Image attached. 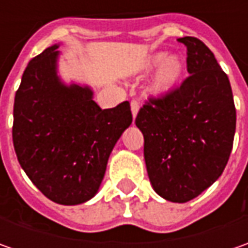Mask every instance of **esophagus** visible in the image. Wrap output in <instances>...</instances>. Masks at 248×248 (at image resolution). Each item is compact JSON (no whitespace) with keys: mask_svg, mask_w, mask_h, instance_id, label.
I'll list each match as a JSON object with an SVG mask.
<instances>
[{"mask_svg":"<svg viewBox=\"0 0 248 248\" xmlns=\"http://www.w3.org/2000/svg\"><path fill=\"white\" fill-rule=\"evenodd\" d=\"M138 110H139V103L137 100H132L131 102V111H132V116H134V119L137 117V114H138Z\"/></svg>","mask_w":248,"mask_h":248,"instance_id":"34e87169","label":"esophagus"}]
</instances>
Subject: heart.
<instances>
[{"label":"heart","instance_id":"1","mask_svg":"<svg viewBox=\"0 0 248 248\" xmlns=\"http://www.w3.org/2000/svg\"><path fill=\"white\" fill-rule=\"evenodd\" d=\"M157 73L155 74L153 80L149 85V90L153 95L163 96L168 95L170 92L175 90L184 77L185 73V64L184 61L178 56H170L167 58L166 52H157L150 55L143 63V70L150 72L158 66Z\"/></svg>","mask_w":248,"mask_h":248}]
</instances>
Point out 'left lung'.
<instances>
[{
  "label": "left lung",
  "instance_id": "obj_1",
  "mask_svg": "<svg viewBox=\"0 0 248 248\" xmlns=\"http://www.w3.org/2000/svg\"><path fill=\"white\" fill-rule=\"evenodd\" d=\"M178 41L187 49L189 77L168 95L149 98L135 124L155 192L186 203L224 172L233 146L236 109L231 82L214 53L196 37Z\"/></svg>",
  "mask_w": 248,
  "mask_h": 248
}]
</instances>
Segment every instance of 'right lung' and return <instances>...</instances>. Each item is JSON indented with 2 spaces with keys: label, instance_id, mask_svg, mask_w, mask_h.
I'll use <instances>...</instances> for the list:
<instances>
[{
  "label": "right lung",
  "instance_id": "right-lung-1",
  "mask_svg": "<svg viewBox=\"0 0 248 248\" xmlns=\"http://www.w3.org/2000/svg\"><path fill=\"white\" fill-rule=\"evenodd\" d=\"M58 48H46L27 64L15 95L12 139L19 164L41 193L74 205L96 195L132 113L127 100L102 110L90 87L64 85Z\"/></svg>",
  "mask_w": 248,
  "mask_h": 248
}]
</instances>
